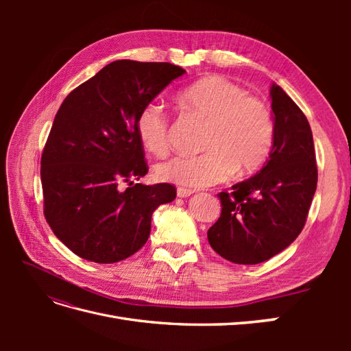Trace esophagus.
Wrapping results in <instances>:
<instances>
[{
  "mask_svg": "<svg viewBox=\"0 0 351 351\" xmlns=\"http://www.w3.org/2000/svg\"><path fill=\"white\" fill-rule=\"evenodd\" d=\"M195 190L192 189H186V187H178L177 189V196L178 197H189L190 195H193Z\"/></svg>",
  "mask_w": 351,
  "mask_h": 351,
  "instance_id": "esophagus-1",
  "label": "esophagus"
}]
</instances>
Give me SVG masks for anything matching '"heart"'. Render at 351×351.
I'll return each instance as SVG.
<instances>
[{
    "mask_svg": "<svg viewBox=\"0 0 351 351\" xmlns=\"http://www.w3.org/2000/svg\"><path fill=\"white\" fill-rule=\"evenodd\" d=\"M180 101L208 121L205 152L177 155L156 167L161 182L184 187H208L232 173L250 174L267 161L274 145V119L269 107L250 97L240 84L224 77H205L190 84ZM136 132L146 151L162 155L169 146V119L162 105L146 104L136 120Z\"/></svg>",
    "mask_w": 351,
    "mask_h": 351,
    "instance_id": "heart-1",
    "label": "heart"
}]
</instances>
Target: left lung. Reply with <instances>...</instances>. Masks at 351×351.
Listing matches in <instances>:
<instances>
[{
    "label": "left lung",
    "mask_w": 351,
    "mask_h": 351,
    "mask_svg": "<svg viewBox=\"0 0 351 351\" xmlns=\"http://www.w3.org/2000/svg\"><path fill=\"white\" fill-rule=\"evenodd\" d=\"M274 145L261 171L221 192V217L208 230L210 247L240 265L282 252L300 234L317 184L309 121L278 84L271 86Z\"/></svg>",
    "instance_id": "left-lung-1"
}]
</instances>
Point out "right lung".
<instances>
[{
    "label": "right lung",
    "instance_id": "obj_1",
    "mask_svg": "<svg viewBox=\"0 0 351 351\" xmlns=\"http://www.w3.org/2000/svg\"><path fill=\"white\" fill-rule=\"evenodd\" d=\"M184 73L169 62L119 60L61 104L40 158L44 214L77 256L97 263L132 256L149 239L154 210L176 199L168 183L133 184L147 173L136 120ZM121 182L130 187L120 191Z\"/></svg>",
    "mask_w": 351,
    "mask_h": 351
}]
</instances>
